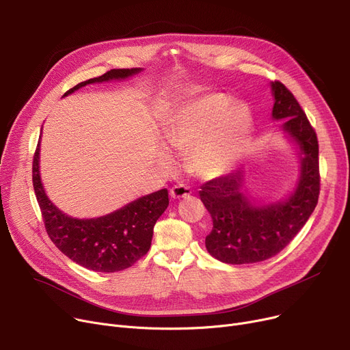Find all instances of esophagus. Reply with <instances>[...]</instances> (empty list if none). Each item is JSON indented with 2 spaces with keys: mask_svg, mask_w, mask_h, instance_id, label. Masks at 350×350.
Wrapping results in <instances>:
<instances>
[{
  "mask_svg": "<svg viewBox=\"0 0 350 350\" xmlns=\"http://www.w3.org/2000/svg\"><path fill=\"white\" fill-rule=\"evenodd\" d=\"M191 194V189L185 186V185H176L170 189V197L173 200H180V198H186Z\"/></svg>",
  "mask_w": 350,
  "mask_h": 350,
  "instance_id": "34e87169",
  "label": "esophagus"
}]
</instances>
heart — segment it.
<instances>
[{"instance_id": "1", "label": "heart", "mask_w": 350, "mask_h": 350, "mask_svg": "<svg viewBox=\"0 0 350 350\" xmlns=\"http://www.w3.org/2000/svg\"><path fill=\"white\" fill-rule=\"evenodd\" d=\"M252 127L248 106L231 103L230 96L210 92L183 105L161 133L170 149L189 152L186 165L190 173L211 180L224 176L241 160ZM159 160L169 165L172 156L163 149Z\"/></svg>"}]
</instances>
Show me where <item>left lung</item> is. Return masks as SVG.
Returning a JSON list of instances; mask_svg holds the SVG:
<instances>
[{
	"instance_id": "1",
	"label": "left lung",
	"mask_w": 350,
	"mask_h": 350,
	"mask_svg": "<svg viewBox=\"0 0 350 350\" xmlns=\"http://www.w3.org/2000/svg\"><path fill=\"white\" fill-rule=\"evenodd\" d=\"M272 119L284 120L281 132L297 146L301 167L295 187L282 200L262 203L250 196L245 170H237L201 186L200 198L213 218L206 248L226 264H254L282 251L314 213L319 197V147L314 129L291 92L271 82Z\"/></svg>"
}]
</instances>
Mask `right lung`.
<instances>
[{"instance_id":"1","label":"right lung","mask_w":350,"mask_h":350,"mask_svg":"<svg viewBox=\"0 0 350 350\" xmlns=\"http://www.w3.org/2000/svg\"><path fill=\"white\" fill-rule=\"evenodd\" d=\"M142 68L112 69L105 75L78 83L64 96L90 85L124 81ZM40 146L32 161V183L51 241L78 265L95 272H118L132 267L152 245L153 228L169 206L167 189L139 197L122 208L95 218H75L62 213L48 198L40 173Z\"/></svg>"}]
</instances>
